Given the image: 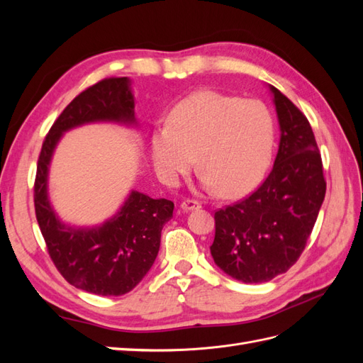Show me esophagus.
I'll return each mask as SVG.
<instances>
[{"label": "esophagus", "instance_id": "obj_1", "mask_svg": "<svg viewBox=\"0 0 363 363\" xmlns=\"http://www.w3.org/2000/svg\"><path fill=\"white\" fill-rule=\"evenodd\" d=\"M184 212H191V211H196V208H200L201 204L195 200H184L180 206Z\"/></svg>", "mask_w": 363, "mask_h": 363}]
</instances>
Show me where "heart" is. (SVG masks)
<instances>
[{
  "instance_id": "obj_1",
  "label": "heart",
  "mask_w": 363,
  "mask_h": 363,
  "mask_svg": "<svg viewBox=\"0 0 363 363\" xmlns=\"http://www.w3.org/2000/svg\"><path fill=\"white\" fill-rule=\"evenodd\" d=\"M272 145V118L262 103L200 91L172 108L168 125L152 131L151 157L160 180L174 186L196 156L207 189L238 196L262 180Z\"/></svg>"
}]
</instances>
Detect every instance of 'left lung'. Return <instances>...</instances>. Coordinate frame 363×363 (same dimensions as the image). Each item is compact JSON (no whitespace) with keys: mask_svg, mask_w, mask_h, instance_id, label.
Here are the masks:
<instances>
[{"mask_svg":"<svg viewBox=\"0 0 363 363\" xmlns=\"http://www.w3.org/2000/svg\"><path fill=\"white\" fill-rule=\"evenodd\" d=\"M280 125L274 167L245 200L215 212L212 257L227 276L263 283L298 260L320 213L325 180L307 118L269 86Z\"/></svg>","mask_w":363,"mask_h":363,"instance_id":"1","label":"left lung"}]
</instances>
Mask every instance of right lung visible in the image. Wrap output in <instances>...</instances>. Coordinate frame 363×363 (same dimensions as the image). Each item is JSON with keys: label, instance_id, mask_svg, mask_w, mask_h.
Returning <instances> with one entry per match:
<instances>
[{"label": "right lung", "instance_id": "obj_1", "mask_svg": "<svg viewBox=\"0 0 363 363\" xmlns=\"http://www.w3.org/2000/svg\"><path fill=\"white\" fill-rule=\"evenodd\" d=\"M92 123L138 127L128 77L87 87L65 107L43 140L35 182V211L50 257L72 286L103 296L124 295L145 277L160 248L174 203L131 191L119 211L100 225L72 227L50 203V163L63 133Z\"/></svg>", "mask_w": 363, "mask_h": 363}]
</instances>
